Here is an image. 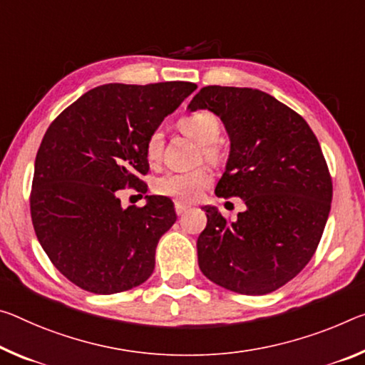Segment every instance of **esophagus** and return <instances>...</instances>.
Masks as SVG:
<instances>
[{"label":"esophagus","instance_id":"obj_1","mask_svg":"<svg viewBox=\"0 0 365 365\" xmlns=\"http://www.w3.org/2000/svg\"><path fill=\"white\" fill-rule=\"evenodd\" d=\"M190 210V206L188 205H185V203H180V201H177L175 203V212L178 214V216H182L183 212H187Z\"/></svg>","mask_w":365,"mask_h":365}]
</instances>
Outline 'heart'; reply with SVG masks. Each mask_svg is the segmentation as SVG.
<instances>
[{
	"label": "heart",
	"instance_id": "heart-1",
	"mask_svg": "<svg viewBox=\"0 0 365 365\" xmlns=\"http://www.w3.org/2000/svg\"><path fill=\"white\" fill-rule=\"evenodd\" d=\"M178 126L196 143L205 146L206 158H214L216 149L212 143L217 140L221 133V123L219 118L211 112L201 110V112L190 113L178 121ZM162 153V133L159 130L153 131L146 141V158L155 162ZM212 175L207 169H196L192 172H167L155 180V192L159 195L172 196L175 200L193 201L200 193L211 183Z\"/></svg>",
	"mask_w": 365,
	"mask_h": 365
}]
</instances>
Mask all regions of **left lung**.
Returning a JSON list of instances; mask_svg holds the SVG:
<instances>
[{
	"label": "left lung",
	"mask_w": 365,
	"mask_h": 365,
	"mask_svg": "<svg viewBox=\"0 0 365 365\" xmlns=\"http://www.w3.org/2000/svg\"><path fill=\"white\" fill-rule=\"evenodd\" d=\"M188 110L221 118L230 151L216 195L245 203L232 222L216 206H203L200 269L232 292H273L314 257L331 207V177L317 136L299 113L258 89L206 86Z\"/></svg>",
	"instance_id": "1"
}]
</instances>
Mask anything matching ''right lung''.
Segmentation results:
<instances>
[{
    "mask_svg": "<svg viewBox=\"0 0 365 365\" xmlns=\"http://www.w3.org/2000/svg\"><path fill=\"white\" fill-rule=\"evenodd\" d=\"M196 89L170 81L103 84L58 115L40 144L31 214L55 268L84 291L115 294L153 274L155 247L177 221L164 196L121 207L118 190L146 193V141Z\"/></svg>",
    "mask_w": 365,
    "mask_h": 365,
    "instance_id": "obj_1",
    "label": "right lung"
}]
</instances>
